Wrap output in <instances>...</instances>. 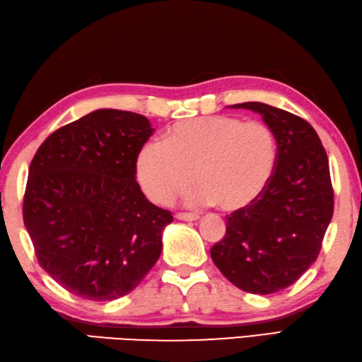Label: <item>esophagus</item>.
Here are the masks:
<instances>
[{
	"mask_svg": "<svg viewBox=\"0 0 362 362\" xmlns=\"http://www.w3.org/2000/svg\"><path fill=\"white\" fill-rule=\"evenodd\" d=\"M175 218H179V220H183V221H196V220H199V215H196V214H177L175 215Z\"/></svg>",
	"mask_w": 362,
	"mask_h": 362,
	"instance_id": "34e87169",
	"label": "esophagus"
}]
</instances>
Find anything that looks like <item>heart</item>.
I'll return each mask as SVG.
<instances>
[{
	"label": "heart",
	"mask_w": 362,
	"mask_h": 362,
	"mask_svg": "<svg viewBox=\"0 0 362 362\" xmlns=\"http://www.w3.org/2000/svg\"><path fill=\"white\" fill-rule=\"evenodd\" d=\"M279 163L274 129L228 115L189 118L168 131L166 142L148 141L136 158L137 182L150 199L169 204L196 183L193 202L244 210L271 185Z\"/></svg>",
	"instance_id": "heart-1"
}]
</instances>
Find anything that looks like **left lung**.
Listing matches in <instances>:
<instances>
[{
	"label": "left lung",
	"instance_id": "8db88e82",
	"mask_svg": "<svg viewBox=\"0 0 362 362\" xmlns=\"http://www.w3.org/2000/svg\"><path fill=\"white\" fill-rule=\"evenodd\" d=\"M229 107L253 110L274 129L279 163L266 193L228 216L225 239L210 256L240 290L272 294L318 258L334 212L329 161L317 131L300 117L256 101Z\"/></svg>",
	"mask_w": 362,
	"mask_h": 362
}]
</instances>
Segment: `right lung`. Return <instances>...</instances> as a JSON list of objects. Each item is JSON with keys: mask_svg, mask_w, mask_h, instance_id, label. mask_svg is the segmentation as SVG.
Listing matches in <instances>:
<instances>
[{"mask_svg": "<svg viewBox=\"0 0 362 362\" xmlns=\"http://www.w3.org/2000/svg\"><path fill=\"white\" fill-rule=\"evenodd\" d=\"M153 131L144 115L98 109L52 133L30 164L25 228L41 267L78 298H122L160 258L173 215L136 182Z\"/></svg>", "mask_w": 362, "mask_h": 362, "instance_id": "right-lung-1", "label": "right lung"}]
</instances>
